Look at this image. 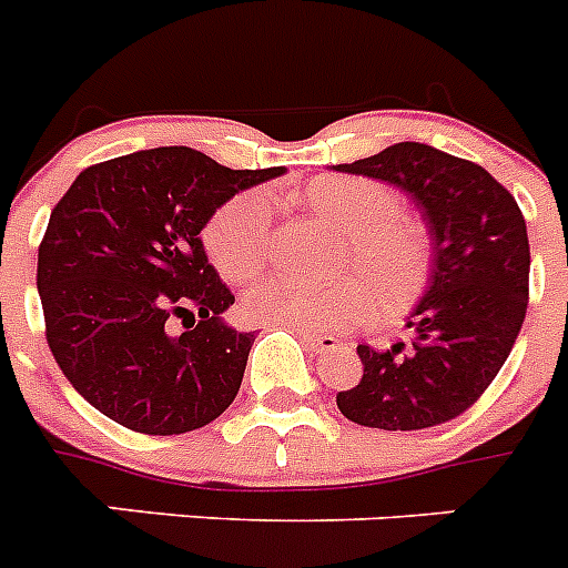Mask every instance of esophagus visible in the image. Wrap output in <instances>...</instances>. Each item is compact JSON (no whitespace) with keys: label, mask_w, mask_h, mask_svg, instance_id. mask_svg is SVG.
<instances>
[{"label":"esophagus","mask_w":568,"mask_h":568,"mask_svg":"<svg viewBox=\"0 0 568 568\" xmlns=\"http://www.w3.org/2000/svg\"><path fill=\"white\" fill-rule=\"evenodd\" d=\"M300 339H303L312 352H334V348H339V339L332 337V334H314V332H303V328H297Z\"/></svg>","instance_id":"obj_1"}]
</instances>
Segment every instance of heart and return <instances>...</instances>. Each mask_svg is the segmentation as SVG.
Returning <instances> with one entry per match:
<instances>
[{"instance_id": "b5f03b06", "label": "heart", "mask_w": 568, "mask_h": 568, "mask_svg": "<svg viewBox=\"0 0 568 568\" xmlns=\"http://www.w3.org/2000/svg\"><path fill=\"white\" fill-rule=\"evenodd\" d=\"M300 200L348 231L332 265L345 274L325 283L268 274L243 294L245 317L303 332H337L372 312L383 320L400 317L417 303L428 280V240L403 214L397 191L357 176H325ZM202 240L216 271L231 283H245L271 256L268 200L256 191L236 194L211 216Z\"/></svg>"}]
</instances>
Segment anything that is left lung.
<instances>
[{
    "label": "left lung",
    "instance_id": "left-lung-1",
    "mask_svg": "<svg viewBox=\"0 0 568 568\" xmlns=\"http://www.w3.org/2000/svg\"><path fill=\"white\" fill-rule=\"evenodd\" d=\"M337 171L406 191L432 236V277L406 320L408 339L357 345L363 379L337 394V408L386 432L455 420L489 388L526 320V220L486 168L423 142H397Z\"/></svg>",
    "mask_w": 568,
    "mask_h": 568
}]
</instances>
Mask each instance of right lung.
<instances>
[{
	"mask_svg": "<svg viewBox=\"0 0 568 568\" xmlns=\"http://www.w3.org/2000/svg\"><path fill=\"white\" fill-rule=\"evenodd\" d=\"M285 168L231 171L194 148H148L85 168L39 245L53 359L93 408L142 434L209 426L234 403L254 332L223 320L234 294L200 231ZM182 318L190 328L170 334Z\"/></svg>",
	"mask_w": 568,
	"mask_h": 568,
	"instance_id": "add662e5",
	"label": "right lung"
}]
</instances>
